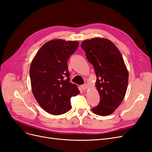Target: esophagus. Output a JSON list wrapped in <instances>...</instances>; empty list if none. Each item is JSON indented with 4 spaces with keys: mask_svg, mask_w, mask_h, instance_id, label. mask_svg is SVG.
Instances as JSON below:
<instances>
[{
    "mask_svg": "<svg viewBox=\"0 0 152 152\" xmlns=\"http://www.w3.org/2000/svg\"><path fill=\"white\" fill-rule=\"evenodd\" d=\"M81 88L82 90H86L88 88V87H87V85L86 84H84L81 86Z\"/></svg>",
    "mask_w": 152,
    "mask_h": 152,
    "instance_id": "1",
    "label": "esophagus"
}]
</instances>
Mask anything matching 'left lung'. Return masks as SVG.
Wrapping results in <instances>:
<instances>
[{"label": "left lung", "instance_id": "1", "mask_svg": "<svg viewBox=\"0 0 152 152\" xmlns=\"http://www.w3.org/2000/svg\"><path fill=\"white\" fill-rule=\"evenodd\" d=\"M81 48L97 78L100 101L92 111L98 115H109L121 104L127 88L129 74L122 54L112 41L104 38L86 40Z\"/></svg>", "mask_w": 152, "mask_h": 152}]
</instances>
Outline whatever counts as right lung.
<instances>
[{
    "instance_id": "add662e5",
    "label": "right lung",
    "mask_w": 152,
    "mask_h": 152,
    "mask_svg": "<svg viewBox=\"0 0 152 152\" xmlns=\"http://www.w3.org/2000/svg\"><path fill=\"white\" fill-rule=\"evenodd\" d=\"M77 41L61 39L44 44L31 61L30 77L32 93L45 112L58 115L70 110V98L80 91L70 82L67 61L79 47Z\"/></svg>"
}]
</instances>
